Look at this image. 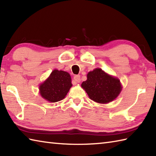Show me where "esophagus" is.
<instances>
[{"label": "esophagus", "mask_w": 156, "mask_h": 156, "mask_svg": "<svg viewBox=\"0 0 156 156\" xmlns=\"http://www.w3.org/2000/svg\"><path fill=\"white\" fill-rule=\"evenodd\" d=\"M74 80L76 82V83H78V82H80V76L79 75H76L74 76Z\"/></svg>", "instance_id": "34e87169"}]
</instances>
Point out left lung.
Segmentation results:
<instances>
[{
    "label": "left lung",
    "mask_w": 156,
    "mask_h": 156,
    "mask_svg": "<svg viewBox=\"0 0 156 156\" xmlns=\"http://www.w3.org/2000/svg\"><path fill=\"white\" fill-rule=\"evenodd\" d=\"M89 98L99 103L114 101L122 90L119 79L109 75L101 69L96 68L87 74V80L81 84Z\"/></svg>",
    "instance_id": "obj_1"
}]
</instances>
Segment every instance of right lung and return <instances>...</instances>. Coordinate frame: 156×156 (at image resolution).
I'll use <instances>...</instances> for the list:
<instances>
[{"mask_svg":"<svg viewBox=\"0 0 156 156\" xmlns=\"http://www.w3.org/2000/svg\"><path fill=\"white\" fill-rule=\"evenodd\" d=\"M71 76L62 70L54 69L39 87L40 94L48 101L55 103L63 99L72 87Z\"/></svg>","mask_w":156,"mask_h":156,"instance_id":"1","label":"right lung"}]
</instances>
